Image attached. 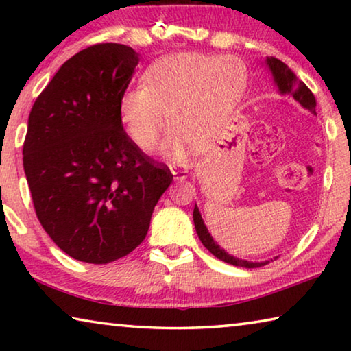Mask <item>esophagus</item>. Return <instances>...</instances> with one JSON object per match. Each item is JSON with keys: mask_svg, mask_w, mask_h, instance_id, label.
<instances>
[{"mask_svg": "<svg viewBox=\"0 0 351 351\" xmlns=\"http://www.w3.org/2000/svg\"><path fill=\"white\" fill-rule=\"evenodd\" d=\"M170 171L171 175H173L175 181H182L187 178V169L182 167V165H170Z\"/></svg>", "mask_w": 351, "mask_h": 351, "instance_id": "1", "label": "esophagus"}]
</instances>
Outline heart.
<instances>
[{
	"instance_id": "heart-1",
	"label": "heart",
	"mask_w": 351,
	"mask_h": 351,
	"mask_svg": "<svg viewBox=\"0 0 351 351\" xmlns=\"http://www.w3.org/2000/svg\"><path fill=\"white\" fill-rule=\"evenodd\" d=\"M245 90V75L232 57L181 52L158 58L142 75V86L128 88L119 100V117L128 138L152 152L165 128L173 132L162 153L181 161L190 142L210 141L228 121Z\"/></svg>"
}]
</instances>
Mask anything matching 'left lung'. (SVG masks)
I'll list each match as a JSON object with an SVG mask.
<instances>
[{
	"label": "left lung",
	"mask_w": 351,
	"mask_h": 351,
	"mask_svg": "<svg viewBox=\"0 0 351 351\" xmlns=\"http://www.w3.org/2000/svg\"><path fill=\"white\" fill-rule=\"evenodd\" d=\"M266 66L269 68L272 77H274V83L278 88L280 94H291L305 110L311 111L313 114H316V99H314L313 93L310 91L304 82L297 79V75L291 71L287 64L278 60L276 57H266ZM193 223L195 229H197V234L199 237L201 243H203L207 251L212 252L217 258L226 261V263L234 265V266H241V268H258V266L268 265L269 261H247L237 258L234 255H229L224 249L219 247L215 241H213L212 235L207 230L206 224L203 221V217H201L199 209L195 206L193 209ZM277 258V257H276Z\"/></svg>",
	"instance_id": "obj_1"
}]
</instances>
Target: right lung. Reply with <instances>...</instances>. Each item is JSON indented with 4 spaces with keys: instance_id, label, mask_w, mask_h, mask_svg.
Returning <instances> with one entry per match:
<instances>
[{
    "instance_id": "add662e5",
    "label": "right lung",
    "mask_w": 351,
    "mask_h": 351,
    "mask_svg": "<svg viewBox=\"0 0 351 351\" xmlns=\"http://www.w3.org/2000/svg\"><path fill=\"white\" fill-rule=\"evenodd\" d=\"M139 54L119 43L86 47L35 100L23 165L35 213L69 257L105 265L144 241L173 175L123 132L119 100Z\"/></svg>"
}]
</instances>
